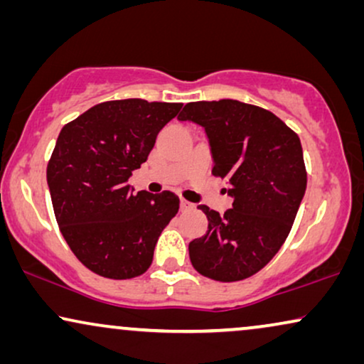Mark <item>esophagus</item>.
<instances>
[{
	"instance_id": "obj_1",
	"label": "esophagus",
	"mask_w": 364,
	"mask_h": 364,
	"mask_svg": "<svg viewBox=\"0 0 364 364\" xmlns=\"http://www.w3.org/2000/svg\"><path fill=\"white\" fill-rule=\"evenodd\" d=\"M181 208H182V210H193V208H196V205H193V203H191V202H187L186 198H182V200H181Z\"/></svg>"
}]
</instances>
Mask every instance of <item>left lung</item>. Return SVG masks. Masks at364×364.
I'll use <instances>...</instances> for the list:
<instances>
[{
	"mask_svg": "<svg viewBox=\"0 0 364 364\" xmlns=\"http://www.w3.org/2000/svg\"><path fill=\"white\" fill-rule=\"evenodd\" d=\"M177 119L205 129L212 173L233 198L223 215L198 205L208 230L188 243L192 265L217 282L245 280L277 255L295 222L306 191L300 137L267 109L233 99L188 102Z\"/></svg>",
	"mask_w": 364,
	"mask_h": 364,
	"instance_id": "8db88e82",
	"label": "left lung"
}]
</instances>
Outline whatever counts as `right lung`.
<instances>
[{
	"label": "right lung",
	"mask_w": 364,
	"mask_h": 364,
	"mask_svg": "<svg viewBox=\"0 0 364 364\" xmlns=\"http://www.w3.org/2000/svg\"><path fill=\"white\" fill-rule=\"evenodd\" d=\"M181 107L144 99L107 101L59 132L46 171L54 215L77 260L97 275H142L162 230L178 212L176 193H134L127 181Z\"/></svg>",
	"instance_id": "1"
}]
</instances>
